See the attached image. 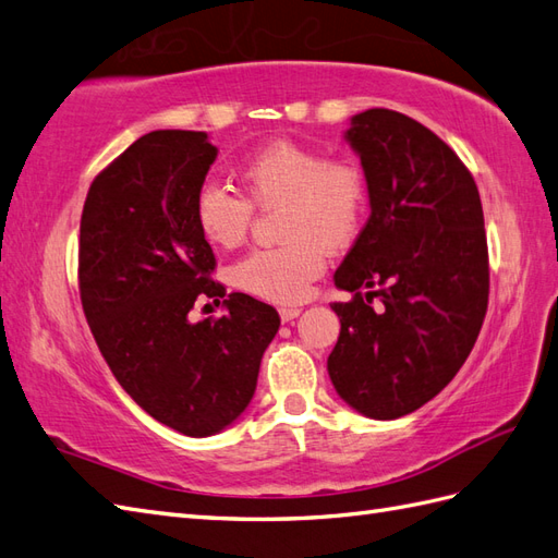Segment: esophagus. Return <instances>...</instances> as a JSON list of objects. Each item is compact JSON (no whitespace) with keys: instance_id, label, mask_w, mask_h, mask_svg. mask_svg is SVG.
<instances>
[{"instance_id":"1","label":"esophagus","mask_w":558,"mask_h":558,"mask_svg":"<svg viewBox=\"0 0 558 558\" xmlns=\"http://www.w3.org/2000/svg\"><path fill=\"white\" fill-rule=\"evenodd\" d=\"M278 314H280V320H282V323H290V320H294L296 316L302 314V308H296V306H282V308H278Z\"/></svg>"}]
</instances>
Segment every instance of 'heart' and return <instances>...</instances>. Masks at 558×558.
Wrapping results in <instances>:
<instances>
[{
    "label": "heart",
    "instance_id": "heart-1",
    "mask_svg": "<svg viewBox=\"0 0 558 558\" xmlns=\"http://www.w3.org/2000/svg\"><path fill=\"white\" fill-rule=\"evenodd\" d=\"M247 196L206 180L194 194V223L218 250L244 242L254 206H280L278 247L254 250L232 266L235 288L274 304H296L326 270V252L344 250L368 211V180L349 157H326L318 147L280 140L242 163Z\"/></svg>",
    "mask_w": 558,
    "mask_h": 558
}]
</instances>
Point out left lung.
Masks as SVG:
<instances>
[{"label": "left lung", "mask_w": 558, "mask_h": 558, "mask_svg": "<svg viewBox=\"0 0 558 558\" xmlns=\"http://www.w3.org/2000/svg\"><path fill=\"white\" fill-rule=\"evenodd\" d=\"M344 137L364 166L371 216L335 270L352 300L332 304L342 328L328 373L349 407L392 421L445 390L483 328V204L457 151L404 113H356Z\"/></svg>", "instance_id": "1"}]
</instances>
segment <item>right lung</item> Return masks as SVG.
Segmentation results:
<instances>
[{"label":"right lung","instance_id":"1","mask_svg":"<svg viewBox=\"0 0 558 558\" xmlns=\"http://www.w3.org/2000/svg\"><path fill=\"white\" fill-rule=\"evenodd\" d=\"M216 154L206 133L142 135L89 185L77 244L83 311L113 378L190 437L247 409L280 326L274 306L242 292L228 294L226 317L186 318L194 301L226 296L192 211Z\"/></svg>","mask_w":558,"mask_h":558}]
</instances>
